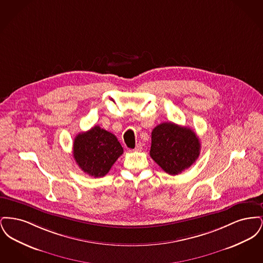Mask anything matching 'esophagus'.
<instances>
[{
	"label": "esophagus",
	"instance_id": "34e87169",
	"mask_svg": "<svg viewBox=\"0 0 263 263\" xmlns=\"http://www.w3.org/2000/svg\"><path fill=\"white\" fill-rule=\"evenodd\" d=\"M142 149H143V145H142V143H138L134 150L136 151V152H140V151H142Z\"/></svg>",
	"mask_w": 263,
	"mask_h": 263
}]
</instances>
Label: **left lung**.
<instances>
[{
  "label": "left lung",
  "instance_id": "1",
  "mask_svg": "<svg viewBox=\"0 0 263 263\" xmlns=\"http://www.w3.org/2000/svg\"><path fill=\"white\" fill-rule=\"evenodd\" d=\"M200 142L188 127L163 122L152 131L151 158L168 175L187 170L198 159Z\"/></svg>",
  "mask_w": 263,
  "mask_h": 263
}]
</instances>
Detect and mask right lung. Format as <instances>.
Instances as JSON below:
<instances>
[{
    "label": "right lung",
    "instance_id": "1",
    "mask_svg": "<svg viewBox=\"0 0 263 263\" xmlns=\"http://www.w3.org/2000/svg\"><path fill=\"white\" fill-rule=\"evenodd\" d=\"M123 154V148L112 133L95 126L76 136L73 155L76 163L87 175L102 177Z\"/></svg>",
    "mask_w": 263,
    "mask_h": 263
}]
</instances>
